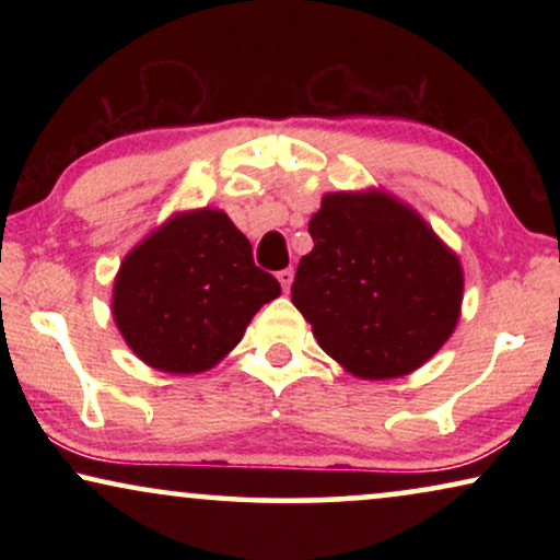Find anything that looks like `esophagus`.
<instances>
[{
    "label": "esophagus",
    "instance_id": "34e87169",
    "mask_svg": "<svg viewBox=\"0 0 560 560\" xmlns=\"http://www.w3.org/2000/svg\"><path fill=\"white\" fill-rule=\"evenodd\" d=\"M293 270H290V267H285V270H280L278 272V280H280V285H282V290H285V293H288V290H290V285H293Z\"/></svg>",
    "mask_w": 560,
    "mask_h": 560
}]
</instances>
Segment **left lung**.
<instances>
[{
  "label": "left lung",
  "mask_w": 560,
  "mask_h": 560,
  "mask_svg": "<svg viewBox=\"0 0 560 560\" xmlns=\"http://www.w3.org/2000/svg\"><path fill=\"white\" fill-rule=\"evenodd\" d=\"M293 303L318 347L362 380L425 364L462 316L464 270L423 217L385 190L326 194Z\"/></svg>",
  "instance_id": "obj_1"
}]
</instances>
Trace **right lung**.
<instances>
[{
    "instance_id": "right-lung-1",
    "label": "right lung",
    "mask_w": 560,
    "mask_h": 560,
    "mask_svg": "<svg viewBox=\"0 0 560 560\" xmlns=\"http://www.w3.org/2000/svg\"><path fill=\"white\" fill-rule=\"evenodd\" d=\"M280 295L252 244L219 209L175 213L119 265L112 316L127 347L167 374H198L242 341L249 320Z\"/></svg>"
}]
</instances>
